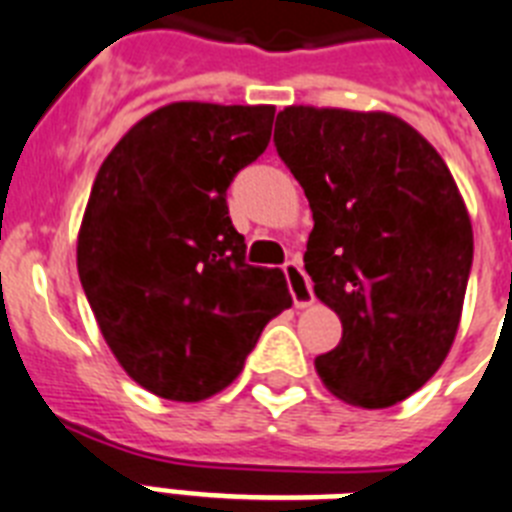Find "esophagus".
Listing matches in <instances>:
<instances>
[{
  "label": "esophagus",
  "instance_id": "obj_1",
  "mask_svg": "<svg viewBox=\"0 0 512 512\" xmlns=\"http://www.w3.org/2000/svg\"><path fill=\"white\" fill-rule=\"evenodd\" d=\"M284 276L289 281V292H292L294 299V307H310L315 302V294H313V284H310V278L307 273L302 270V265L297 260H289L284 265Z\"/></svg>",
  "mask_w": 512,
  "mask_h": 512
}]
</instances>
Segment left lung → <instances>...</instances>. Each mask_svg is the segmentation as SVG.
I'll use <instances>...</instances> for the list:
<instances>
[{
  "mask_svg": "<svg viewBox=\"0 0 512 512\" xmlns=\"http://www.w3.org/2000/svg\"><path fill=\"white\" fill-rule=\"evenodd\" d=\"M273 141L313 210L315 297L342 321V342L315 371L350 405H397L439 371L458 334L473 231L455 178L389 112L286 107Z\"/></svg>",
  "mask_w": 512,
  "mask_h": 512,
  "instance_id": "1",
  "label": "left lung"
}]
</instances>
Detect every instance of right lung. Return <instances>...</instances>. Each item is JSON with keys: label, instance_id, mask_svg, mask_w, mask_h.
Listing matches in <instances>:
<instances>
[{"label": "right lung", "instance_id": "right-lung-1", "mask_svg": "<svg viewBox=\"0 0 512 512\" xmlns=\"http://www.w3.org/2000/svg\"><path fill=\"white\" fill-rule=\"evenodd\" d=\"M273 115L173 102L141 118L94 178L78 276L112 355L157 397L199 402L226 389L265 323L292 307L281 270L244 260L226 202L268 147Z\"/></svg>", "mask_w": 512, "mask_h": 512}]
</instances>
